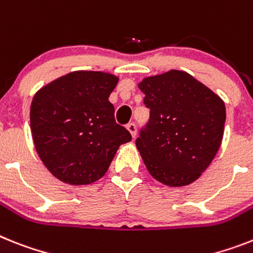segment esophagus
<instances>
[{
  "label": "esophagus",
  "mask_w": 253,
  "mask_h": 253,
  "mask_svg": "<svg viewBox=\"0 0 253 253\" xmlns=\"http://www.w3.org/2000/svg\"><path fill=\"white\" fill-rule=\"evenodd\" d=\"M126 128L130 131L131 136L132 137L136 136V125H135V123H128V125L126 126Z\"/></svg>",
  "instance_id": "esophagus-1"
}]
</instances>
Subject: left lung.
Returning a JSON list of instances; mask_svg holds the SVG:
<instances>
[{"mask_svg": "<svg viewBox=\"0 0 253 253\" xmlns=\"http://www.w3.org/2000/svg\"><path fill=\"white\" fill-rule=\"evenodd\" d=\"M139 88L150 120L136 148L150 175L179 188L198 179L213 161L224 136L225 104L184 71L143 78Z\"/></svg>", "mask_w": 253, "mask_h": 253, "instance_id": "obj_1", "label": "left lung"}]
</instances>
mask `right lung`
Instances as JSON below:
<instances>
[{"label":"right lung","mask_w":253,"mask_h":253,"mask_svg":"<svg viewBox=\"0 0 253 253\" xmlns=\"http://www.w3.org/2000/svg\"><path fill=\"white\" fill-rule=\"evenodd\" d=\"M118 77L74 71L41 87L31 104L35 148L46 169L69 185L101 179L131 133L117 125L109 101Z\"/></svg>","instance_id":"1"}]
</instances>
